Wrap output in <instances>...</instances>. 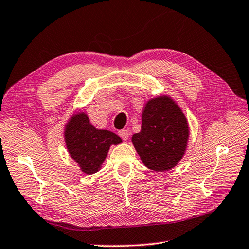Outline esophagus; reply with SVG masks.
Here are the masks:
<instances>
[{
	"label": "esophagus",
	"mask_w": 249,
	"mask_h": 249,
	"mask_svg": "<svg viewBox=\"0 0 249 249\" xmlns=\"http://www.w3.org/2000/svg\"><path fill=\"white\" fill-rule=\"evenodd\" d=\"M118 135L121 137V139H123L124 141H126L129 139V135H130V132L128 131V130H125V129H124V130H120L119 132H118Z\"/></svg>",
	"instance_id": "34e87169"
}]
</instances>
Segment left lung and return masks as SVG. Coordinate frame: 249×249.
I'll use <instances>...</instances> for the list:
<instances>
[{"label":"left lung","mask_w":249,"mask_h":249,"mask_svg":"<svg viewBox=\"0 0 249 249\" xmlns=\"http://www.w3.org/2000/svg\"><path fill=\"white\" fill-rule=\"evenodd\" d=\"M189 135L184 113L173 98L162 95L146 102L141 132L133 134L132 143L146 167L167 171L183 158Z\"/></svg>","instance_id":"left-lung-1"}]
</instances>
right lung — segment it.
Listing matches in <instances>:
<instances>
[{
    "mask_svg": "<svg viewBox=\"0 0 249 249\" xmlns=\"http://www.w3.org/2000/svg\"><path fill=\"white\" fill-rule=\"evenodd\" d=\"M66 147L83 173L92 175L100 170L109 147L123 142L120 137L108 130L93 126L86 113H74L65 124Z\"/></svg>",
    "mask_w": 249,
    "mask_h": 249,
    "instance_id": "add662e5",
    "label": "right lung"
}]
</instances>
